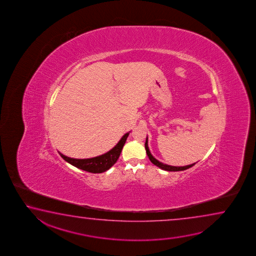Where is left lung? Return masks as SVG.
<instances>
[{
    "mask_svg": "<svg viewBox=\"0 0 256 256\" xmlns=\"http://www.w3.org/2000/svg\"><path fill=\"white\" fill-rule=\"evenodd\" d=\"M145 148H146L148 156L150 160L152 161V164H154L156 166H158L160 168L166 170V171H182V170L190 168L192 166L195 165V163H194V164H191V165L184 166H169L161 163L158 160H156L154 156H152V153L150 152V148H148V137L147 139H146V142H145Z\"/></svg>",
    "mask_w": 256,
    "mask_h": 256,
    "instance_id": "8db88e82",
    "label": "left lung"
}]
</instances>
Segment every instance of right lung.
Returning a JSON list of instances; mask_svg holds the SVG:
<instances>
[{
  "label": "right lung",
  "instance_id": "1",
  "mask_svg": "<svg viewBox=\"0 0 256 256\" xmlns=\"http://www.w3.org/2000/svg\"><path fill=\"white\" fill-rule=\"evenodd\" d=\"M128 135H129V132L124 135L121 140H119V142L117 143L116 145L112 150H110L108 152L104 153L103 155L95 156V158L78 160V158H72L64 156L62 154L61 152H59V154L66 162H68L70 165L74 166L78 168L87 171L90 173H103L116 164V162L120 156L122 150L126 143Z\"/></svg>",
  "mask_w": 256,
  "mask_h": 256
}]
</instances>
